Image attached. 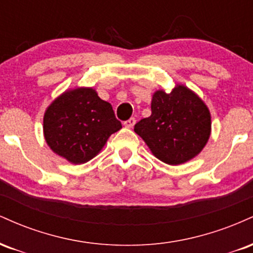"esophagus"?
Here are the masks:
<instances>
[{
	"instance_id": "esophagus-1",
	"label": "esophagus",
	"mask_w": 253,
	"mask_h": 253,
	"mask_svg": "<svg viewBox=\"0 0 253 253\" xmlns=\"http://www.w3.org/2000/svg\"><path fill=\"white\" fill-rule=\"evenodd\" d=\"M124 125L126 127H128V128H132V127L135 125V119L134 118H130V119H128V120L125 121Z\"/></svg>"
}]
</instances>
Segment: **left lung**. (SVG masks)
<instances>
[{
  "label": "left lung",
  "mask_w": 253,
  "mask_h": 253,
  "mask_svg": "<svg viewBox=\"0 0 253 253\" xmlns=\"http://www.w3.org/2000/svg\"><path fill=\"white\" fill-rule=\"evenodd\" d=\"M152 114L135 124L134 132L157 158L178 165L201 152L211 134V114L201 98L177 85L170 94L158 90L151 103Z\"/></svg>",
  "instance_id": "obj_1"
}]
</instances>
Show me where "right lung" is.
Returning <instances> with one entry per match:
<instances>
[{
    "instance_id": "right-lung-1",
    "label": "right lung",
    "mask_w": 253,
    "mask_h": 253,
    "mask_svg": "<svg viewBox=\"0 0 253 253\" xmlns=\"http://www.w3.org/2000/svg\"><path fill=\"white\" fill-rule=\"evenodd\" d=\"M112 104L91 88L64 92L43 117L46 143L57 155L74 164L94 158L113 133L121 128Z\"/></svg>"
}]
</instances>
